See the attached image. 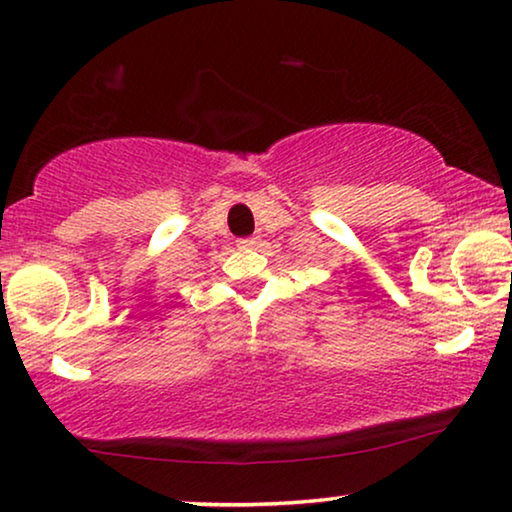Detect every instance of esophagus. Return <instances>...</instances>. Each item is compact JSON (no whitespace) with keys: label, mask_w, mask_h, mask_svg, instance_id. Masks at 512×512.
Instances as JSON below:
<instances>
[{"label":"esophagus","mask_w":512,"mask_h":512,"mask_svg":"<svg viewBox=\"0 0 512 512\" xmlns=\"http://www.w3.org/2000/svg\"><path fill=\"white\" fill-rule=\"evenodd\" d=\"M255 243H257L255 236H245V238H238V241H236L238 248H252Z\"/></svg>","instance_id":"1"}]
</instances>
